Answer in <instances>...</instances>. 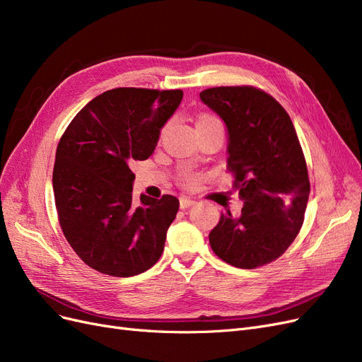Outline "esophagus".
Wrapping results in <instances>:
<instances>
[{
	"instance_id": "obj_1",
	"label": "esophagus",
	"mask_w": 362,
	"mask_h": 362,
	"mask_svg": "<svg viewBox=\"0 0 362 362\" xmlns=\"http://www.w3.org/2000/svg\"><path fill=\"white\" fill-rule=\"evenodd\" d=\"M194 205V201L192 198H187V196H182V198H180V206L181 208H189Z\"/></svg>"
}]
</instances>
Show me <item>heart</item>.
Wrapping results in <instances>:
<instances>
[{"instance_id":"1","label":"heart","mask_w":362,"mask_h":362,"mask_svg":"<svg viewBox=\"0 0 362 362\" xmlns=\"http://www.w3.org/2000/svg\"><path fill=\"white\" fill-rule=\"evenodd\" d=\"M217 119L211 117V116H201V119L198 120V124H206V122H216Z\"/></svg>"}]
</instances>
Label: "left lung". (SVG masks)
<instances>
[{
	"instance_id": "obj_1",
	"label": "left lung",
	"mask_w": 362,
	"mask_h": 362,
	"mask_svg": "<svg viewBox=\"0 0 362 362\" xmlns=\"http://www.w3.org/2000/svg\"><path fill=\"white\" fill-rule=\"evenodd\" d=\"M199 96L225 122L226 168L243 201L238 217L222 213L208 235L211 249L238 269L264 266L303 223L310 180L298 134L281 104L255 87H213Z\"/></svg>"
}]
</instances>
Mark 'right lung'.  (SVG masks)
Listing matches in <instances>:
<instances>
[{
	"mask_svg": "<svg viewBox=\"0 0 362 362\" xmlns=\"http://www.w3.org/2000/svg\"><path fill=\"white\" fill-rule=\"evenodd\" d=\"M182 100V90L119 87L107 90L74 117L62 136L52 189L62 231L87 266L128 278L163 254L180 201L140 194L129 164L154 152L160 131Z\"/></svg>",
	"mask_w": 362,
	"mask_h": 362,
	"instance_id": "right-lung-1",
	"label": "right lung"
}]
</instances>
